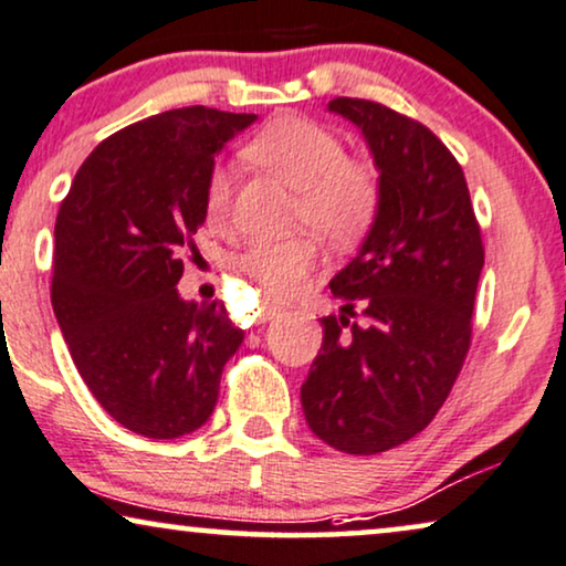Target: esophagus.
Listing matches in <instances>:
<instances>
[{
  "mask_svg": "<svg viewBox=\"0 0 566 566\" xmlns=\"http://www.w3.org/2000/svg\"><path fill=\"white\" fill-rule=\"evenodd\" d=\"M279 313H282V307H279V305L263 303V305L259 307V313H255V315H259V321H261V323H266V321H271V318H276Z\"/></svg>",
  "mask_w": 566,
  "mask_h": 566,
  "instance_id": "esophagus-1",
  "label": "esophagus"
}]
</instances>
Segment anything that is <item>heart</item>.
Wrapping results in <instances>:
<instances>
[{
  "instance_id": "1",
  "label": "heart",
  "mask_w": 566,
  "mask_h": 566,
  "mask_svg": "<svg viewBox=\"0 0 566 566\" xmlns=\"http://www.w3.org/2000/svg\"><path fill=\"white\" fill-rule=\"evenodd\" d=\"M245 157L295 188V222L311 224L331 243H352L373 224L380 199L378 172L344 157L342 139L326 126L300 116L276 118L248 142ZM230 191V170L217 165L205 188L209 224L228 220ZM318 266L321 248L311 235L253 243L238 259V269L269 297L297 295Z\"/></svg>"
}]
</instances>
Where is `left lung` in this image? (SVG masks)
I'll use <instances>...</instances> for the list:
<instances>
[{"label": "left lung", "instance_id": "left-lung-1", "mask_svg": "<svg viewBox=\"0 0 566 566\" xmlns=\"http://www.w3.org/2000/svg\"><path fill=\"white\" fill-rule=\"evenodd\" d=\"M328 113L359 129L380 199L357 255L331 279L344 305L323 318L300 398L318 440L375 455L446 403L471 344L484 245L461 165L427 126L357 97H336Z\"/></svg>", "mask_w": 566, "mask_h": 566}]
</instances>
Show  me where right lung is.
I'll return each instance as SVG.
<instances>
[{"label":"right lung","mask_w":566,"mask_h":566,"mask_svg":"<svg viewBox=\"0 0 566 566\" xmlns=\"http://www.w3.org/2000/svg\"><path fill=\"white\" fill-rule=\"evenodd\" d=\"M255 118L188 105L137 120L93 149L59 209V328L90 394L142 437L205 424L243 344L222 303L184 300L176 284L207 220L214 157Z\"/></svg>","instance_id":"add662e5"}]
</instances>
